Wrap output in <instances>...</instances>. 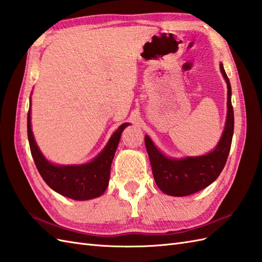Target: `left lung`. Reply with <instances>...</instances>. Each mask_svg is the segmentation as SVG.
<instances>
[{
  "label": "left lung",
  "mask_w": 262,
  "mask_h": 262,
  "mask_svg": "<svg viewBox=\"0 0 262 262\" xmlns=\"http://www.w3.org/2000/svg\"><path fill=\"white\" fill-rule=\"evenodd\" d=\"M220 70L228 85V111L225 130L213 151L200 157L171 159L158 150L148 136L144 137L153 178L160 190L169 195L184 196L195 193L210 186L225 168L231 148L234 118L231 104V85L221 63Z\"/></svg>",
  "instance_id": "1"
}]
</instances>
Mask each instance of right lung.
<instances>
[{
    "mask_svg": "<svg viewBox=\"0 0 262 262\" xmlns=\"http://www.w3.org/2000/svg\"><path fill=\"white\" fill-rule=\"evenodd\" d=\"M129 123L121 124L100 155L91 162L79 165H55L41 153L31 129V105L28 112V138L32 157L42 179L55 192L73 200H89L104 193L110 179L111 163L121 133Z\"/></svg>",
    "mask_w": 262,
    "mask_h": 262,
    "instance_id": "1",
    "label": "right lung"
}]
</instances>
